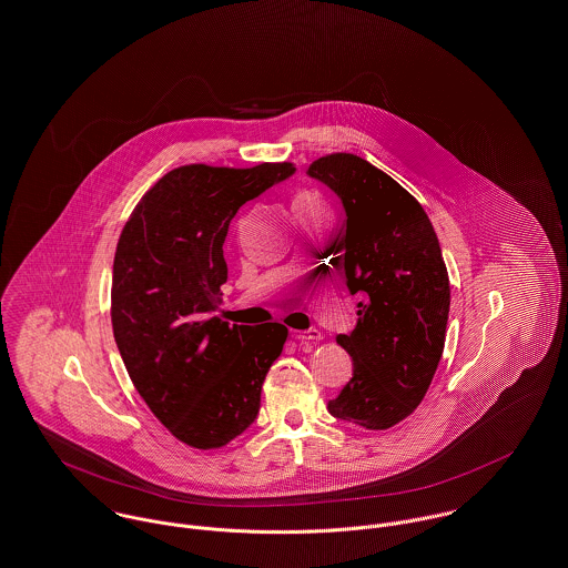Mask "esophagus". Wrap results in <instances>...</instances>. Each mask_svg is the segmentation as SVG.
<instances>
[{
  "label": "esophagus",
  "instance_id": "obj_1",
  "mask_svg": "<svg viewBox=\"0 0 568 568\" xmlns=\"http://www.w3.org/2000/svg\"><path fill=\"white\" fill-rule=\"evenodd\" d=\"M292 337L298 342H317L322 335L317 328H307V331H292Z\"/></svg>",
  "mask_w": 568,
  "mask_h": 568
}]
</instances>
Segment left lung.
<instances>
[{
  "mask_svg": "<svg viewBox=\"0 0 568 568\" xmlns=\"http://www.w3.org/2000/svg\"><path fill=\"white\" fill-rule=\"evenodd\" d=\"M310 174L342 197L339 254L357 326L337 335L353 378L328 400L335 418L385 432L423 403L440 364L450 305L438 235L420 202L351 152L315 159Z\"/></svg>",
  "mask_w": 568,
  "mask_h": 568,
  "instance_id": "left-lung-1",
  "label": "left lung"
}]
</instances>
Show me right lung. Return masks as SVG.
<instances>
[{"instance_id":"right-lung-1","label":"right lung","mask_w":568,"mask_h":568,"mask_svg":"<svg viewBox=\"0 0 568 568\" xmlns=\"http://www.w3.org/2000/svg\"><path fill=\"white\" fill-rule=\"evenodd\" d=\"M294 163L181 165L143 193L113 263L111 322L128 377L156 420L197 450L244 434L287 326L217 317L229 278L224 240L237 211Z\"/></svg>"}]
</instances>
